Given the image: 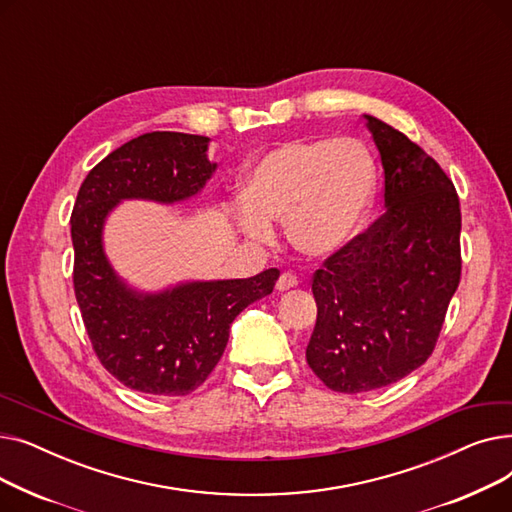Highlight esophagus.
I'll return each mask as SVG.
<instances>
[{
    "mask_svg": "<svg viewBox=\"0 0 512 512\" xmlns=\"http://www.w3.org/2000/svg\"><path fill=\"white\" fill-rule=\"evenodd\" d=\"M299 284V280H297V276H292V274H282L280 278H278V282H276V290H280V292H284V290H290V288H294Z\"/></svg>",
    "mask_w": 512,
    "mask_h": 512,
    "instance_id": "esophagus-1",
    "label": "esophagus"
}]
</instances>
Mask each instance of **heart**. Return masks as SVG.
<instances>
[{"instance_id":"obj_1","label":"heart","mask_w":512,"mask_h":512,"mask_svg":"<svg viewBox=\"0 0 512 512\" xmlns=\"http://www.w3.org/2000/svg\"><path fill=\"white\" fill-rule=\"evenodd\" d=\"M375 184V161L359 139L282 143L240 178L236 232L267 245L278 222L299 253L330 257L361 232Z\"/></svg>"}]
</instances>
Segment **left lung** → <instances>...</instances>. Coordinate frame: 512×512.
<instances>
[{
  "instance_id": "1",
  "label": "left lung",
  "mask_w": 512,
  "mask_h": 512,
  "mask_svg": "<svg viewBox=\"0 0 512 512\" xmlns=\"http://www.w3.org/2000/svg\"><path fill=\"white\" fill-rule=\"evenodd\" d=\"M384 168V215L313 278L307 363L334 392L390 386L432 355L461 280V207L419 145L363 114Z\"/></svg>"
}]
</instances>
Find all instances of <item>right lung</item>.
<instances>
[{
	"instance_id": "right-lung-1",
	"label": "right lung",
	"mask_w": 512,
	"mask_h": 512,
	"mask_svg": "<svg viewBox=\"0 0 512 512\" xmlns=\"http://www.w3.org/2000/svg\"><path fill=\"white\" fill-rule=\"evenodd\" d=\"M209 139L147 132L89 172L72 211L74 294L101 365L126 388L186 396L218 365L236 315L272 294L278 270L236 280H180L145 290L124 280L103 232L124 201L178 205L201 195L218 164Z\"/></svg>"
}]
</instances>
